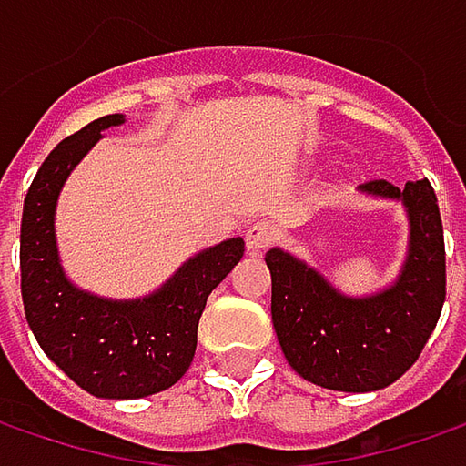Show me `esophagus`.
<instances>
[{
    "label": "esophagus",
    "instance_id": "1",
    "mask_svg": "<svg viewBox=\"0 0 466 466\" xmlns=\"http://www.w3.org/2000/svg\"><path fill=\"white\" fill-rule=\"evenodd\" d=\"M274 239H277V229H274V224H268V221H256V224H250L248 232H245V245H248L250 253H263Z\"/></svg>",
    "mask_w": 466,
    "mask_h": 466
}]
</instances>
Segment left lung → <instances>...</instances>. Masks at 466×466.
Masks as SVG:
<instances>
[{"mask_svg":"<svg viewBox=\"0 0 466 466\" xmlns=\"http://www.w3.org/2000/svg\"><path fill=\"white\" fill-rule=\"evenodd\" d=\"M361 192L400 200L409 216V253L390 288L367 298L335 289L306 260L279 248L266 253L271 271V321L288 364L327 390L370 393L393 385L432 335L446 300V245L430 181L385 178Z\"/></svg>","mask_w":466,"mask_h":466,"instance_id":"8db88e82","label":"left lung"}]
</instances>
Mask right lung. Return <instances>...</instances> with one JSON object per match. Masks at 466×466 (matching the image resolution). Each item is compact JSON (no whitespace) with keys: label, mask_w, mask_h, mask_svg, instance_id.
Returning <instances> with one entry per match:
<instances>
[{"label":"right lung","mask_w":466,"mask_h":466,"mask_svg":"<svg viewBox=\"0 0 466 466\" xmlns=\"http://www.w3.org/2000/svg\"><path fill=\"white\" fill-rule=\"evenodd\" d=\"M124 116L96 118L46 155L20 221V292L34 338L70 380L96 398H145L171 388L195 359L208 295L245 253L232 237L189 258L137 300H107L70 285L55 239L57 195L76 163Z\"/></svg>","instance_id":"add662e5"}]
</instances>
